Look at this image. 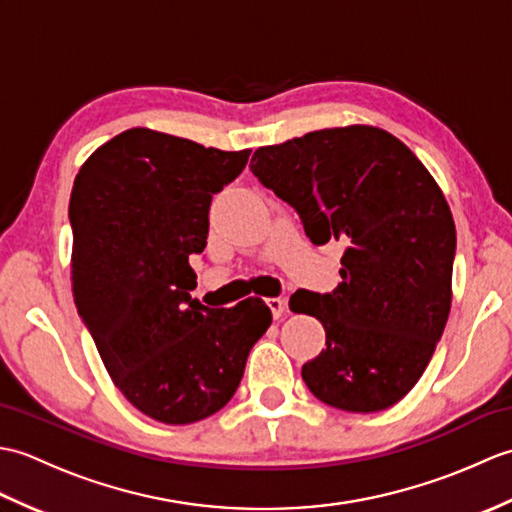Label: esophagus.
<instances>
[{"mask_svg":"<svg viewBox=\"0 0 512 512\" xmlns=\"http://www.w3.org/2000/svg\"><path fill=\"white\" fill-rule=\"evenodd\" d=\"M266 303H268V308L273 310V317L275 319H279L281 314H284L286 308H288V299L286 297H270V299H266Z\"/></svg>","mask_w":512,"mask_h":512,"instance_id":"esophagus-1","label":"esophagus"}]
</instances>
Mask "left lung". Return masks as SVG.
Listing matches in <instances>:
<instances>
[{"label": "left lung", "mask_w": 512, "mask_h": 512, "mask_svg": "<svg viewBox=\"0 0 512 512\" xmlns=\"http://www.w3.org/2000/svg\"><path fill=\"white\" fill-rule=\"evenodd\" d=\"M250 169L295 206L312 244L345 246L330 295L297 290L290 310L317 317L325 350L301 376L321 402L383 411L427 369L451 310L455 224L416 154L372 125L259 147Z\"/></svg>", "instance_id": "left-lung-1"}]
</instances>
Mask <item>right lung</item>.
<instances>
[{
	"label": "right lung",
	"instance_id": "obj_1",
	"mask_svg": "<svg viewBox=\"0 0 512 512\" xmlns=\"http://www.w3.org/2000/svg\"><path fill=\"white\" fill-rule=\"evenodd\" d=\"M248 154L134 127L96 149L74 178L76 310L114 385L158 422L220 411L273 323L257 297L206 308L189 295V255L206 246L213 193L242 173Z\"/></svg>",
	"mask_w": 512,
	"mask_h": 512
}]
</instances>
